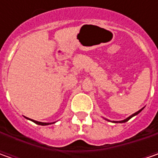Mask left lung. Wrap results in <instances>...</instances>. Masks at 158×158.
Masks as SVG:
<instances>
[{
    "instance_id": "left-lung-1",
    "label": "left lung",
    "mask_w": 158,
    "mask_h": 158,
    "mask_svg": "<svg viewBox=\"0 0 158 158\" xmlns=\"http://www.w3.org/2000/svg\"><path fill=\"white\" fill-rule=\"evenodd\" d=\"M143 109H141V110H139V111H138V112H135V113H134V114H132L131 116H129L128 118H126V119H124V120H121V121H118V122H119V123H123V122H127V121H128V120H129V119H130V118H132V117H134V116H135V115H137V114H138L139 112H142V111H143Z\"/></svg>"
}]
</instances>
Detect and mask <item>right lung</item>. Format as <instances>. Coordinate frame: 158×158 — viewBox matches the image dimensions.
Returning <instances> with one entry per match:
<instances>
[{
  "mask_svg": "<svg viewBox=\"0 0 158 158\" xmlns=\"http://www.w3.org/2000/svg\"><path fill=\"white\" fill-rule=\"evenodd\" d=\"M31 121H33L34 123H36V124H38V125H41V126H46V125L51 124V123H44V122H40V121H36V120H33V119H31Z\"/></svg>",
  "mask_w": 158,
  "mask_h": 158,
  "instance_id": "add662e5",
  "label": "right lung"
}]
</instances>
